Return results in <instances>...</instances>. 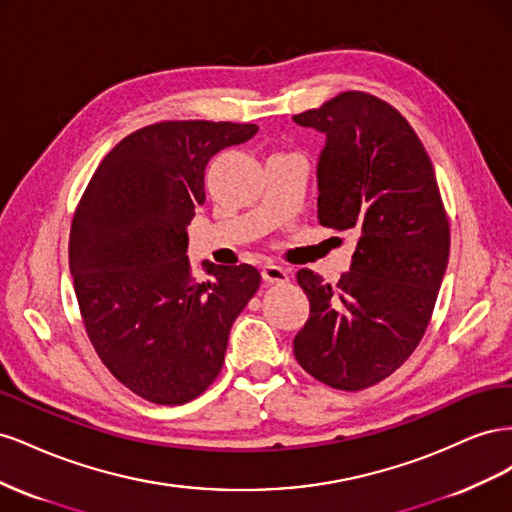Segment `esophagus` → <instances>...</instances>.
Segmentation results:
<instances>
[{"mask_svg":"<svg viewBox=\"0 0 512 512\" xmlns=\"http://www.w3.org/2000/svg\"><path fill=\"white\" fill-rule=\"evenodd\" d=\"M262 280L267 284H286L288 282V271L277 267V265H265L262 267Z\"/></svg>","mask_w":512,"mask_h":512,"instance_id":"34e87169","label":"esophagus"}]
</instances>
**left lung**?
Returning a JSON list of instances; mask_svg holds the SVG:
<instances>
[{"instance_id": "1", "label": "left lung", "mask_w": 512, "mask_h": 512, "mask_svg": "<svg viewBox=\"0 0 512 512\" xmlns=\"http://www.w3.org/2000/svg\"><path fill=\"white\" fill-rule=\"evenodd\" d=\"M292 119L327 136L320 224L356 232L352 267L335 286L312 269L297 273L309 320L294 337V356L327 386L361 391L389 378L423 339L451 228L421 138L389 102L344 91Z\"/></svg>"}]
</instances>
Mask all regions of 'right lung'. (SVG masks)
I'll use <instances>...</instances> for the list:
<instances>
[{
	"mask_svg": "<svg viewBox=\"0 0 512 512\" xmlns=\"http://www.w3.org/2000/svg\"><path fill=\"white\" fill-rule=\"evenodd\" d=\"M256 132L232 121L151 123L108 151L74 211L68 254L87 337L151 404L181 406L209 389L232 322L260 286L250 265H209L215 282H196L185 256L207 162Z\"/></svg>",
	"mask_w": 512,
	"mask_h": 512,
	"instance_id": "right-lung-1",
	"label": "right lung"
}]
</instances>
